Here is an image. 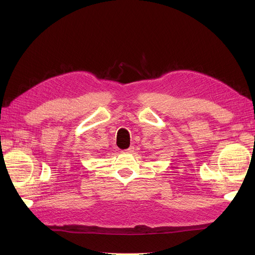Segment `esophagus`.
<instances>
[{
    "label": "esophagus",
    "instance_id": "obj_1",
    "mask_svg": "<svg viewBox=\"0 0 255 255\" xmlns=\"http://www.w3.org/2000/svg\"><path fill=\"white\" fill-rule=\"evenodd\" d=\"M134 150H135L134 146L132 145V146H129V148H128V149H126V150H123L122 152H123V153H133Z\"/></svg>",
    "mask_w": 255,
    "mask_h": 255
}]
</instances>
